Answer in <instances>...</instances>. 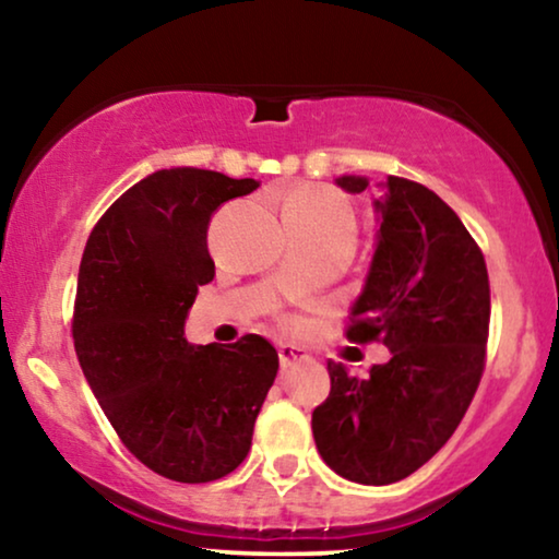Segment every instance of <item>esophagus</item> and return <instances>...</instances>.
Instances as JSON below:
<instances>
[{"label": "esophagus", "mask_w": 559, "mask_h": 559, "mask_svg": "<svg viewBox=\"0 0 559 559\" xmlns=\"http://www.w3.org/2000/svg\"><path fill=\"white\" fill-rule=\"evenodd\" d=\"M277 356H280L282 369H287V366H293L297 361H305V358H310L308 350H302L300 346H289V343H280Z\"/></svg>", "instance_id": "esophagus-1"}]
</instances>
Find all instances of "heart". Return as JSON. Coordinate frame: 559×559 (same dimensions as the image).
<instances>
[{"instance_id": "b5f03b06", "label": "heart", "mask_w": 559, "mask_h": 559, "mask_svg": "<svg viewBox=\"0 0 559 559\" xmlns=\"http://www.w3.org/2000/svg\"><path fill=\"white\" fill-rule=\"evenodd\" d=\"M282 218L293 226H354L348 198L333 188L300 186L282 203Z\"/></svg>"}]
</instances>
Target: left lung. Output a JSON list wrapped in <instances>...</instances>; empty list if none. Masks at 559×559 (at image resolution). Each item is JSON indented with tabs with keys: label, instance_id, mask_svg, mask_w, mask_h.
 <instances>
[{
	"label": "left lung",
	"instance_id": "8db88e82",
	"mask_svg": "<svg viewBox=\"0 0 559 559\" xmlns=\"http://www.w3.org/2000/svg\"><path fill=\"white\" fill-rule=\"evenodd\" d=\"M338 186L364 193L369 180L346 175ZM373 205L379 241L346 338L384 343L392 358L364 379L328 361L331 394L312 412V438L338 476L386 486L423 468L471 407L491 287L484 251L430 188L389 175Z\"/></svg>",
	"mask_w": 559,
	"mask_h": 559
}]
</instances>
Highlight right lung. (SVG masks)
Returning a JSON list of instances; mask_svg holds the SVG:
<instances>
[{"label":"right lung","mask_w":559,"mask_h":559,"mask_svg":"<svg viewBox=\"0 0 559 559\" xmlns=\"http://www.w3.org/2000/svg\"><path fill=\"white\" fill-rule=\"evenodd\" d=\"M257 186L198 167L157 170L109 205L83 249L73 308L83 377L129 453L178 484L239 468L280 369L262 335L193 348L182 331L216 274L213 211Z\"/></svg>","instance_id":"add662e5"}]
</instances>
